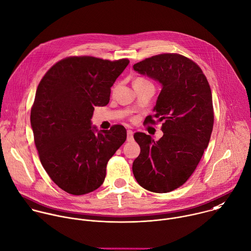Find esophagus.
<instances>
[{"label": "esophagus", "instance_id": "1", "mask_svg": "<svg viewBox=\"0 0 251 251\" xmlns=\"http://www.w3.org/2000/svg\"><path fill=\"white\" fill-rule=\"evenodd\" d=\"M127 141L128 142H133L134 138H133V131L132 130H128L127 131Z\"/></svg>", "mask_w": 251, "mask_h": 251}]
</instances>
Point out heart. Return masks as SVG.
<instances>
[{"label": "heart", "instance_id": "obj_1", "mask_svg": "<svg viewBox=\"0 0 251 251\" xmlns=\"http://www.w3.org/2000/svg\"><path fill=\"white\" fill-rule=\"evenodd\" d=\"M137 81H147V79H145V78H143V77H137L134 82H137Z\"/></svg>", "mask_w": 251, "mask_h": 251}]
</instances>
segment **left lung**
<instances>
[{"label":"left lung","mask_w":251,"mask_h":251,"mask_svg":"<svg viewBox=\"0 0 251 251\" xmlns=\"http://www.w3.org/2000/svg\"><path fill=\"white\" fill-rule=\"evenodd\" d=\"M133 68L161 83L155 114L147 124H154L156 118L163 132L155 142L145 133L134 134L141 152L133 174L151 192H171L188 180L209 145L214 125L210 85L195 62L176 53L147 58Z\"/></svg>","instance_id":"8db88e82"}]
</instances>
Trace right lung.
<instances>
[{
    "mask_svg": "<svg viewBox=\"0 0 251 251\" xmlns=\"http://www.w3.org/2000/svg\"><path fill=\"white\" fill-rule=\"evenodd\" d=\"M128 64V59L71 56L39 82L30 112L35 147L49 177L69 194L98 189L108 160L126 141L123 126L96 134L91 119L95 106L109 102L110 88Z\"/></svg>",
    "mask_w": 251,
    "mask_h": 251,
    "instance_id": "add662e5",
    "label": "right lung"
}]
</instances>
